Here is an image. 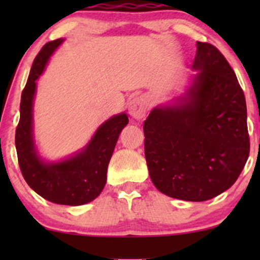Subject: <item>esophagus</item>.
Segmentation results:
<instances>
[{
	"mask_svg": "<svg viewBox=\"0 0 260 260\" xmlns=\"http://www.w3.org/2000/svg\"><path fill=\"white\" fill-rule=\"evenodd\" d=\"M147 108H148V103H147L146 96L143 95L136 96L128 103V111L135 119H142L146 115Z\"/></svg>",
	"mask_w": 260,
	"mask_h": 260,
	"instance_id": "obj_1",
	"label": "esophagus"
}]
</instances>
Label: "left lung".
Listing matches in <instances>:
<instances>
[{"instance_id": "8db88e82", "label": "left lung", "mask_w": 260, "mask_h": 260, "mask_svg": "<svg viewBox=\"0 0 260 260\" xmlns=\"http://www.w3.org/2000/svg\"><path fill=\"white\" fill-rule=\"evenodd\" d=\"M193 83L174 107H157L143 124L149 177L158 191L206 201L232 187L249 157L246 103L224 55L196 43Z\"/></svg>"}]
</instances>
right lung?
<instances>
[{"label":"right lung","instance_id":"obj_1","mask_svg":"<svg viewBox=\"0 0 260 260\" xmlns=\"http://www.w3.org/2000/svg\"><path fill=\"white\" fill-rule=\"evenodd\" d=\"M62 43L61 39L46 44L31 67L27 83L21 94L20 122L16 128L17 159L27 185L46 200L60 205L77 206L98 198L107 182V170L115 143L127 125L122 113L104 122L85 148L64 161L46 164L38 156L32 138V102L36 80L45 69L49 57Z\"/></svg>","mask_w":260,"mask_h":260}]
</instances>
